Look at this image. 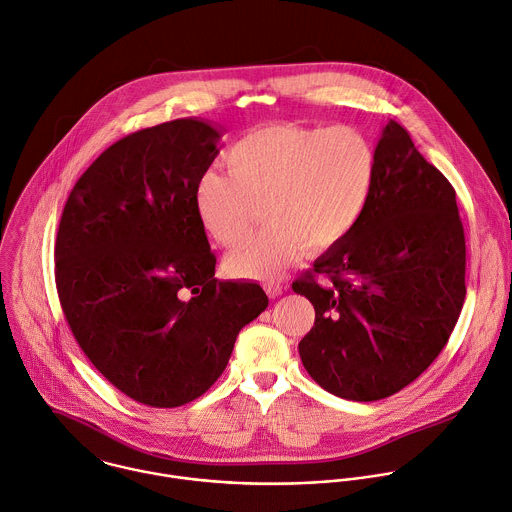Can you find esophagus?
Returning <instances> with one entry per match:
<instances>
[{
	"mask_svg": "<svg viewBox=\"0 0 512 512\" xmlns=\"http://www.w3.org/2000/svg\"><path fill=\"white\" fill-rule=\"evenodd\" d=\"M265 291H267V295L269 297H279V295H283V291H285V287H283V283H279V281H269V283H265Z\"/></svg>",
	"mask_w": 512,
	"mask_h": 512,
	"instance_id": "34e87169",
	"label": "esophagus"
}]
</instances>
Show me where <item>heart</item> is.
Segmentation results:
<instances>
[{"label":"heart","instance_id":"b5f03b06","mask_svg":"<svg viewBox=\"0 0 512 512\" xmlns=\"http://www.w3.org/2000/svg\"><path fill=\"white\" fill-rule=\"evenodd\" d=\"M223 163L229 175H199L195 209L209 235L231 247L265 205L269 227L227 257L233 275L259 281L283 275L307 247L325 251L345 241L365 213L377 171L375 149L359 131L299 123L249 131Z\"/></svg>","mask_w":512,"mask_h":512}]
</instances>
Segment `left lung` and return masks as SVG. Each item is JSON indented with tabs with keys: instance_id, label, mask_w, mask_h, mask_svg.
<instances>
[{
	"instance_id": "obj_1",
	"label": "left lung",
	"mask_w": 512,
	"mask_h": 512,
	"mask_svg": "<svg viewBox=\"0 0 512 512\" xmlns=\"http://www.w3.org/2000/svg\"><path fill=\"white\" fill-rule=\"evenodd\" d=\"M375 185L353 233L293 283L315 307L301 339L307 373L349 401H379L413 383L447 345L467 295L457 193L389 121Z\"/></svg>"
}]
</instances>
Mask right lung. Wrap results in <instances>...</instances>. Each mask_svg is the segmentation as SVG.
<instances>
[{
	"mask_svg": "<svg viewBox=\"0 0 512 512\" xmlns=\"http://www.w3.org/2000/svg\"><path fill=\"white\" fill-rule=\"evenodd\" d=\"M221 135L197 117L135 131L87 167L61 213L55 283L71 333L113 387L149 407L201 397L269 305L257 283L215 277L195 209Z\"/></svg>",
	"mask_w": 512,
	"mask_h": 512,
	"instance_id": "add662e5",
	"label": "right lung"
}]
</instances>
